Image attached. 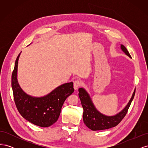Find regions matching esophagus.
Here are the masks:
<instances>
[{"label":"esophagus","instance_id":"34e87169","mask_svg":"<svg viewBox=\"0 0 148 148\" xmlns=\"http://www.w3.org/2000/svg\"><path fill=\"white\" fill-rule=\"evenodd\" d=\"M81 85V81H80L79 79H75L73 81V86H74V89L75 90H77L78 89V88Z\"/></svg>","mask_w":148,"mask_h":148}]
</instances>
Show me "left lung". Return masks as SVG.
<instances>
[{
	"label": "left lung",
	"mask_w": 148,
	"mask_h": 148,
	"mask_svg": "<svg viewBox=\"0 0 148 148\" xmlns=\"http://www.w3.org/2000/svg\"><path fill=\"white\" fill-rule=\"evenodd\" d=\"M120 49L127 56L132 58L127 48L122 44H120ZM135 89H134L131 99L122 110L114 115H106L101 113L96 108L86 89L83 88H79L78 89V96L83 108V119L84 124L93 131L102 130L117 126L127 114L135 96Z\"/></svg>",
	"instance_id": "8db88e82"
}]
</instances>
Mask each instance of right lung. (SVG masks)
<instances>
[{
    "label": "right lung",
    "mask_w": 148,
    "mask_h": 148,
    "mask_svg": "<svg viewBox=\"0 0 148 148\" xmlns=\"http://www.w3.org/2000/svg\"><path fill=\"white\" fill-rule=\"evenodd\" d=\"M21 52L16 58L12 75V88L16 108L22 117L31 123L41 127H50L59 119L65 99L74 92L73 83L62 84L44 96L28 95L21 89L17 79Z\"/></svg>",
    "instance_id": "right-lung-1"
}]
</instances>
